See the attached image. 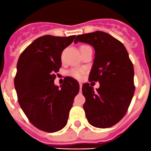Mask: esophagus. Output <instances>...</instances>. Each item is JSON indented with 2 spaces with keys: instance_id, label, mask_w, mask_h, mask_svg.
<instances>
[{
  "instance_id": "obj_1",
  "label": "esophagus",
  "mask_w": 151,
  "mask_h": 151,
  "mask_svg": "<svg viewBox=\"0 0 151 151\" xmlns=\"http://www.w3.org/2000/svg\"><path fill=\"white\" fill-rule=\"evenodd\" d=\"M80 88H81V89H82V83H80Z\"/></svg>"
}]
</instances>
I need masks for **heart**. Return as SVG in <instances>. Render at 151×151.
<instances>
[{"label":"heart","mask_w":151,"mask_h":151,"mask_svg":"<svg viewBox=\"0 0 151 151\" xmlns=\"http://www.w3.org/2000/svg\"><path fill=\"white\" fill-rule=\"evenodd\" d=\"M68 75L70 76V77H74V78L77 79V80H80L83 77L84 74L83 70L80 68H72L70 69L68 71Z\"/></svg>","instance_id":"b5f03b06"}]
</instances>
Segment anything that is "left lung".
I'll return each mask as SVG.
<instances>
[{"label": "left lung", "mask_w": 151, "mask_h": 151, "mask_svg": "<svg viewBox=\"0 0 151 151\" xmlns=\"http://www.w3.org/2000/svg\"><path fill=\"white\" fill-rule=\"evenodd\" d=\"M88 43L95 49V59L89 81H99L94 91L89 83L83 85V104L88 122L97 128H109L125 116L132 99L134 68L126 47L104 32L77 36L74 43Z\"/></svg>", "instance_id": "left-lung-1"}]
</instances>
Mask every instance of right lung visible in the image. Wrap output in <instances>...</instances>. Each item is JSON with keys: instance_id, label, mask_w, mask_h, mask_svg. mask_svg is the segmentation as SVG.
<instances>
[{"instance_id": "right-lung-1", "label": "right lung", "mask_w": 151, "mask_h": 151, "mask_svg": "<svg viewBox=\"0 0 151 151\" xmlns=\"http://www.w3.org/2000/svg\"><path fill=\"white\" fill-rule=\"evenodd\" d=\"M75 35H44L34 40L19 58L14 79L18 101L29 121L47 132L59 131L66 126L78 82L66 77L60 87L54 84L62 66L61 55Z\"/></svg>"}]
</instances>
